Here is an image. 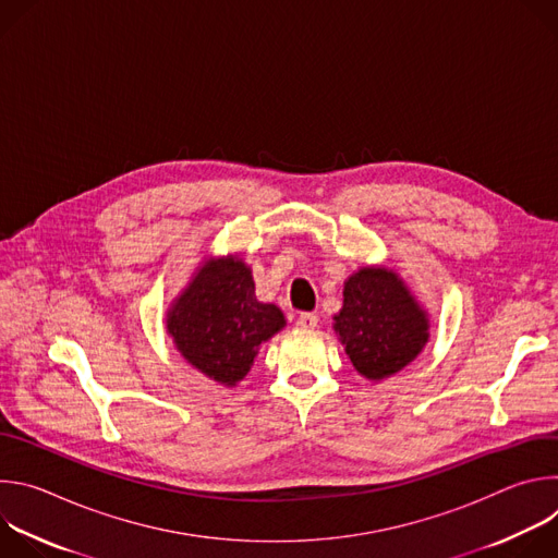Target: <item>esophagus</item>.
Instances as JSON below:
<instances>
[{
	"label": "esophagus",
	"mask_w": 558,
	"mask_h": 558,
	"mask_svg": "<svg viewBox=\"0 0 558 558\" xmlns=\"http://www.w3.org/2000/svg\"><path fill=\"white\" fill-rule=\"evenodd\" d=\"M295 327H298L300 331H313V329L317 327V315H313V313H300Z\"/></svg>",
	"instance_id": "obj_1"
}]
</instances>
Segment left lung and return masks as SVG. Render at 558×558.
I'll list each match as a JSON object with an SVG mask.
<instances>
[{
  "mask_svg": "<svg viewBox=\"0 0 558 558\" xmlns=\"http://www.w3.org/2000/svg\"><path fill=\"white\" fill-rule=\"evenodd\" d=\"M336 333L360 375L379 381L411 364L428 342V313L392 269L362 267L344 282Z\"/></svg>",
  "mask_w": 558,
  "mask_h": 558,
  "instance_id": "obj_1",
  "label": "left lung"
}]
</instances>
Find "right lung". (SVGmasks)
Returning a JSON list of instances; mask_svg holds the SVG:
<instances>
[{
    "label": "right lung",
    "instance_id": "right-lung-1",
    "mask_svg": "<svg viewBox=\"0 0 558 558\" xmlns=\"http://www.w3.org/2000/svg\"><path fill=\"white\" fill-rule=\"evenodd\" d=\"M252 269L235 256L205 260L168 311L181 355L222 386L241 381L263 342L287 323L276 304L256 300Z\"/></svg>",
    "mask_w": 558,
    "mask_h": 558
}]
</instances>
